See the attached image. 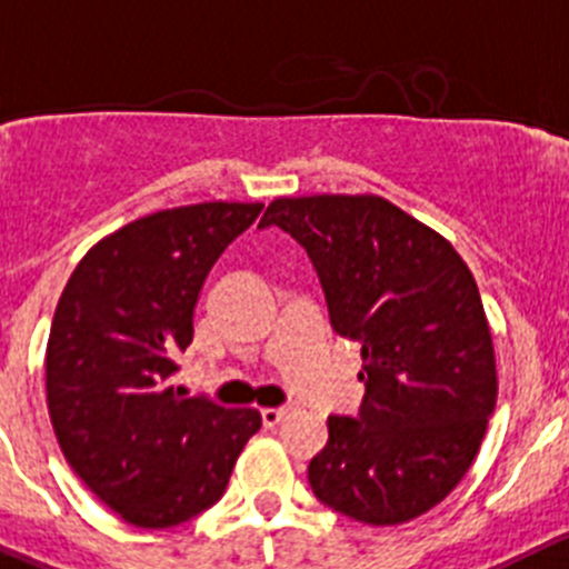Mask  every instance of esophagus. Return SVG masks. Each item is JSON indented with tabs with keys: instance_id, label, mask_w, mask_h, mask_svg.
I'll return each mask as SVG.
<instances>
[{
	"instance_id": "obj_1",
	"label": "esophagus",
	"mask_w": 569,
	"mask_h": 569,
	"mask_svg": "<svg viewBox=\"0 0 569 569\" xmlns=\"http://www.w3.org/2000/svg\"><path fill=\"white\" fill-rule=\"evenodd\" d=\"M288 416H290L288 405H281V408H264L262 410V425L264 427H276V425H281V421L288 419Z\"/></svg>"
}]
</instances>
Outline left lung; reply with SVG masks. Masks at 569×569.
<instances>
[{
  "label": "left lung",
  "mask_w": 569,
  "mask_h": 569,
  "mask_svg": "<svg viewBox=\"0 0 569 569\" xmlns=\"http://www.w3.org/2000/svg\"><path fill=\"white\" fill-rule=\"evenodd\" d=\"M310 257L329 323L362 355L355 416H329L312 495L366 525L421 517L469 472L497 402L495 346L475 276L456 248L377 194L276 198Z\"/></svg>",
  "instance_id": "left-lung-1"
}]
</instances>
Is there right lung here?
I'll return each instance as SVG.
<instances>
[{"label": "right lung", "mask_w": 569, "mask_h": 569, "mask_svg": "<svg viewBox=\"0 0 569 569\" xmlns=\"http://www.w3.org/2000/svg\"><path fill=\"white\" fill-rule=\"evenodd\" d=\"M262 203H194L122 226L69 276L47 343V405L80 480L137 528H172L223 497L251 408L176 386L220 253Z\"/></svg>", "instance_id": "obj_1"}]
</instances>
